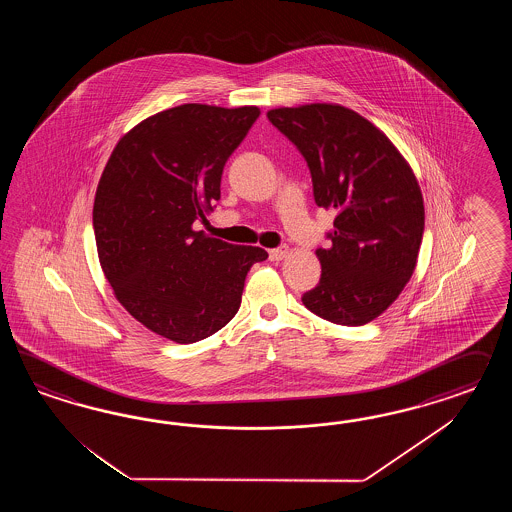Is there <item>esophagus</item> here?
Wrapping results in <instances>:
<instances>
[{
    "label": "esophagus",
    "instance_id": "34e87169",
    "mask_svg": "<svg viewBox=\"0 0 512 512\" xmlns=\"http://www.w3.org/2000/svg\"><path fill=\"white\" fill-rule=\"evenodd\" d=\"M287 253H289L287 246H279V248L270 249L268 257H270V261H281L287 257Z\"/></svg>",
    "mask_w": 512,
    "mask_h": 512
}]
</instances>
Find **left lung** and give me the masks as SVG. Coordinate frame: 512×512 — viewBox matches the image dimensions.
<instances>
[{"label":"left lung","mask_w":512,"mask_h":512,"mask_svg":"<svg viewBox=\"0 0 512 512\" xmlns=\"http://www.w3.org/2000/svg\"><path fill=\"white\" fill-rule=\"evenodd\" d=\"M266 116L306 159L315 204L336 212L330 246L315 251L321 279L302 302L330 323L366 325L413 276L424 233L419 182L387 135L355 110L315 103Z\"/></svg>","instance_id":"left-lung-1"}]
</instances>
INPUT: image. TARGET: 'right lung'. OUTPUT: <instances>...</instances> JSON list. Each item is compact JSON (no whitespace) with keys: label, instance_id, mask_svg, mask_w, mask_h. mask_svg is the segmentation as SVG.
<instances>
[{"label":"right lung","instance_id":"1","mask_svg":"<svg viewBox=\"0 0 512 512\" xmlns=\"http://www.w3.org/2000/svg\"><path fill=\"white\" fill-rule=\"evenodd\" d=\"M259 114L199 103L157 112L116 144L99 180L93 233L105 278L167 340L195 343L227 325L249 268L268 257L193 227L219 201L223 167Z\"/></svg>","mask_w":512,"mask_h":512}]
</instances>
